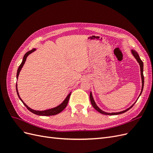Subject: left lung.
Returning <instances> with one entry per match:
<instances>
[{
    "label": "left lung",
    "instance_id": "1",
    "mask_svg": "<svg viewBox=\"0 0 153 153\" xmlns=\"http://www.w3.org/2000/svg\"><path fill=\"white\" fill-rule=\"evenodd\" d=\"M131 54L133 55V57H135V59L137 60V61L138 62V63L139 64L140 68V75H141V78H142V89H141V92H140V95H139V96L138 97V98H137V100H138V98H139L141 94H142V91H143V84H144V78H143V62L142 61V60L140 59V57H139V55H138V54L137 53V52H136L135 50H132V49H131ZM90 100H91V104H92V106H93V107H94L97 111H98V112H99L100 113L102 114L109 115H119V114H123V113H124V112H127L128 110H129V109H130V108L132 107V106L134 105V104H135V103H136V101H137H137H135V103H134L131 106H129V107L128 108L126 109L125 110L121 111V112H112V113H109V112H105V111L102 110L100 109V108L98 107V105H96V102H95V101H94V100L93 96H92V92H91V93H90Z\"/></svg>",
    "mask_w": 153,
    "mask_h": 153
}]
</instances>
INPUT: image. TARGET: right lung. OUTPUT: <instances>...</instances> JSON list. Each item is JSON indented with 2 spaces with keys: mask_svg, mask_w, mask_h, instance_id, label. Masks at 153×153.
Returning <instances> with one entry per match:
<instances>
[{
  "mask_svg": "<svg viewBox=\"0 0 153 153\" xmlns=\"http://www.w3.org/2000/svg\"><path fill=\"white\" fill-rule=\"evenodd\" d=\"M37 49H38V48H32V50L29 51V52H27L24 55V58H23L22 62L21 63L19 68H18V69L17 73H16V79L17 80H18V76H19L20 72L22 70V68H23V66H24V64H25V62L26 61V59H27V57H28L30 53L35 52V51ZM17 86H18V85H17V83H16V92H17V94H18V98H19V99L21 100L22 102L24 103V105L27 108V109H28L30 111V112H31L32 113H33V114H34L36 115H43V116H49V115H56V114H59L60 112H61L66 107V106H67L68 103L69 99V97H70V95H71V92H69V94L66 96V98L64 100V101H62V102L61 104H59L58 106H55V107L50 108V109H47V110H36L32 109L31 108L29 107V106H27L24 102V101L22 100V98H20V96L19 95V92H18V87Z\"/></svg>",
  "mask_w": 153,
  "mask_h": 153,
  "instance_id": "right-lung-1",
  "label": "right lung"
}]
</instances>
